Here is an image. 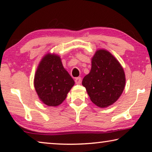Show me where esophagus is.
Segmentation results:
<instances>
[{
	"instance_id": "34e87169",
	"label": "esophagus",
	"mask_w": 152,
	"mask_h": 152,
	"mask_svg": "<svg viewBox=\"0 0 152 152\" xmlns=\"http://www.w3.org/2000/svg\"><path fill=\"white\" fill-rule=\"evenodd\" d=\"M81 81H82V78H80V77H77V78H76V79H75V82L77 84H80Z\"/></svg>"
}]
</instances>
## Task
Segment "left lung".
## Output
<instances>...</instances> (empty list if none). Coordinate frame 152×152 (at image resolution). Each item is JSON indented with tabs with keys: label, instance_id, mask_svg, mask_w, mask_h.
Wrapping results in <instances>:
<instances>
[{
	"label": "left lung",
	"instance_id": "left-lung-1",
	"mask_svg": "<svg viewBox=\"0 0 152 152\" xmlns=\"http://www.w3.org/2000/svg\"><path fill=\"white\" fill-rule=\"evenodd\" d=\"M92 102L99 107L114 103L121 95L125 76L121 65L109 51H96L90 73L82 80Z\"/></svg>",
	"mask_w": 152,
	"mask_h": 152
}]
</instances>
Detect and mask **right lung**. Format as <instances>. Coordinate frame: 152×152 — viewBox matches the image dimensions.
I'll return each mask as SVG.
<instances>
[{
    "mask_svg": "<svg viewBox=\"0 0 152 152\" xmlns=\"http://www.w3.org/2000/svg\"><path fill=\"white\" fill-rule=\"evenodd\" d=\"M74 84L59 56L48 53L42 59L36 71L34 86L43 103L51 107L60 104Z\"/></svg>",
    "mask_w": 152,
    "mask_h": 152,
    "instance_id": "1",
    "label": "right lung"
}]
</instances>
